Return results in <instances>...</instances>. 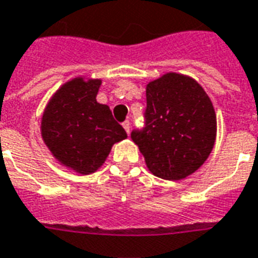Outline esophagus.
I'll list each match as a JSON object with an SVG mask.
<instances>
[{
	"mask_svg": "<svg viewBox=\"0 0 258 258\" xmlns=\"http://www.w3.org/2000/svg\"><path fill=\"white\" fill-rule=\"evenodd\" d=\"M123 127H124V130H125V133H127V134H130V128H131V123H130V120H125V121H123Z\"/></svg>",
	"mask_w": 258,
	"mask_h": 258,
	"instance_id": "esophagus-1",
	"label": "esophagus"
}]
</instances>
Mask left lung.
I'll return each instance as SVG.
<instances>
[{"instance_id": "left-lung-1", "label": "left lung", "mask_w": 258, "mask_h": 258, "mask_svg": "<svg viewBox=\"0 0 258 258\" xmlns=\"http://www.w3.org/2000/svg\"><path fill=\"white\" fill-rule=\"evenodd\" d=\"M131 138L158 177L177 180L205 163L216 138V114L197 82L167 74L146 87L144 127Z\"/></svg>"}]
</instances>
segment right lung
<instances>
[{
  "label": "right lung",
  "instance_id": "obj_1",
  "mask_svg": "<svg viewBox=\"0 0 258 258\" xmlns=\"http://www.w3.org/2000/svg\"><path fill=\"white\" fill-rule=\"evenodd\" d=\"M100 86L98 79L68 82L53 95L42 117L47 148L61 164L79 173L97 171L112 145L127 138L109 106L95 100Z\"/></svg>",
  "mask_w": 258,
  "mask_h": 258
}]
</instances>
